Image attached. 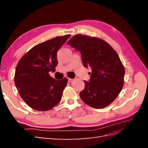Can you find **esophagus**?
Listing matches in <instances>:
<instances>
[{"label":"esophagus","mask_w":148,"mask_h":148,"mask_svg":"<svg viewBox=\"0 0 148 148\" xmlns=\"http://www.w3.org/2000/svg\"><path fill=\"white\" fill-rule=\"evenodd\" d=\"M73 81V79H71V78H68V82L71 83Z\"/></svg>","instance_id":"1"}]
</instances>
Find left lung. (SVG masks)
<instances>
[{"mask_svg":"<svg viewBox=\"0 0 148 148\" xmlns=\"http://www.w3.org/2000/svg\"><path fill=\"white\" fill-rule=\"evenodd\" d=\"M67 43L80 52L84 67L92 68L89 82L84 81L81 99L92 108H106L123 86L125 67L118 53L105 40L82 34L72 37Z\"/></svg>","mask_w":148,"mask_h":148,"instance_id":"left-lung-1","label":"left lung"}]
</instances>
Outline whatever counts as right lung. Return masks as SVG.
<instances>
[{
	"label": "right lung",
	"instance_id": "add662e5",
	"mask_svg": "<svg viewBox=\"0 0 148 148\" xmlns=\"http://www.w3.org/2000/svg\"><path fill=\"white\" fill-rule=\"evenodd\" d=\"M71 35L59 36L40 43L19 60L14 81L19 94L27 104L37 111L51 109L60 102L68 79L56 80L49 72H55L58 49Z\"/></svg>",
	"mask_w": 148,
	"mask_h": 148
}]
</instances>
